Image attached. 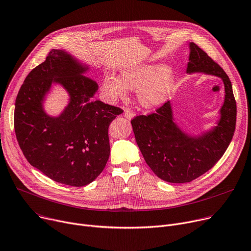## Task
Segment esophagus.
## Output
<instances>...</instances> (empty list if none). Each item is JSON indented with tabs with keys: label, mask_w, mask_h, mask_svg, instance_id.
<instances>
[{
	"label": "esophagus",
	"mask_w": 251,
	"mask_h": 251,
	"mask_svg": "<svg viewBox=\"0 0 251 251\" xmlns=\"http://www.w3.org/2000/svg\"><path fill=\"white\" fill-rule=\"evenodd\" d=\"M124 115H125V117H126V119L130 120V119H132V118H133L134 113H133L131 110H129L128 108H125V110H124Z\"/></svg>",
	"instance_id": "1"
}]
</instances>
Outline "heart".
Segmentation results:
<instances>
[{
    "label": "heart",
    "mask_w": 251,
    "mask_h": 251,
    "mask_svg": "<svg viewBox=\"0 0 251 251\" xmlns=\"http://www.w3.org/2000/svg\"><path fill=\"white\" fill-rule=\"evenodd\" d=\"M174 72L161 63L141 65L123 71L120 79L106 75L102 82V92L110 100L124 99L127 89H137L140 103L145 107L162 104L172 91Z\"/></svg>",
    "instance_id": "obj_1"
}]
</instances>
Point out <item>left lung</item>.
Returning a JSON list of instances; mask_svg holds the SVG:
<instances>
[{"label": "left lung", "instance_id": "left-lung-1", "mask_svg": "<svg viewBox=\"0 0 251 251\" xmlns=\"http://www.w3.org/2000/svg\"><path fill=\"white\" fill-rule=\"evenodd\" d=\"M187 72L219 76L225 100L218 126L199 138H191L173 122L170 101L155 112L134 117L130 123L142 155L151 171L170 183H187L202 176L221 159L232 141L236 126V101L232 84L222 67L195 43H190Z\"/></svg>", "mask_w": 251, "mask_h": 251}]
</instances>
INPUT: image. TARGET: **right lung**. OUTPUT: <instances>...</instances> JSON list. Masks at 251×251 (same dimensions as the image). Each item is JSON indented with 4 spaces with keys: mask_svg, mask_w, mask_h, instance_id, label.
<instances>
[{
    "mask_svg": "<svg viewBox=\"0 0 251 251\" xmlns=\"http://www.w3.org/2000/svg\"><path fill=\"white\" fill-rule=\"evenodd\" d=\"M61 50H51L46 60L27 75L18 92L14 128L27 161L58 183L81 187L103 171L109 158L108 127L124 110L93 100L99 86L81 75L86 71ZM53 82L62 84L71 102L58 118L42 108Z\"/></svg>",
    "mask_w": 251,
    "mask_h": 251,
    "instance_id": "add662e5",
    "label": "right lung"
}]
</instances>
